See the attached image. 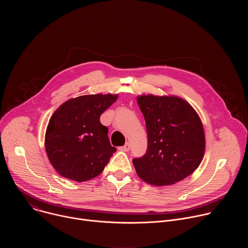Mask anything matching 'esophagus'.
<instances>
[{"instance_id": "obj_1", "label": "esophagus", "mask_w": 248, "mask_h": 248, "mask_svg": "<svg viewBox=\"0 0 248 248\" xmlns=\"http://www.w3.org/2000/svg\"><path fill=\"white\" fill-rule=\"evenodd\" d=\"M122 149L124 150V151H129L130 150V143H128V142H126L123 147H122Z\"/></svg>"}]
</instances>
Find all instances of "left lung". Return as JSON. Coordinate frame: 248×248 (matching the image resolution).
Instances as JSON below:
<instances>
[{
  "label": "left lung",
  "mask_w": 248,
  "mask_h": 248,
  "mask_svg": "<svg viewBox=\"0 0 248 248\" xmlns=\"http://www.w3.org/2000/svg\"><path fill=\"white\" fill-rule=\"evenodd\" d=\"M137 103L148 136L146 153L132 160L138 176L156 186L183 181L204 156L205 135L199 116L186 100L175 96L141 95Z\"/></svg>",
  "instance_id": "1"
}]
</instances>
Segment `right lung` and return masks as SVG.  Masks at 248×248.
I'll return each mask as SVG.
<instances>
[{"label": "right lung", "mask_w": 248, "mask_h": 248, "mask_svg": "<svg viewBox=\"0 0 248 248\" xmlns=\"http://www.w3.org/2000/svg\"><path fill=\"white\" fill-rule=\"evenodd\" d=\"M118 95L95 94L69 99L56 110L46 129L45 149L63 178L86 182L99 175L117 151L100 116Z\"/></svg>", "instance_id": "obj_1"}]
</instances>
